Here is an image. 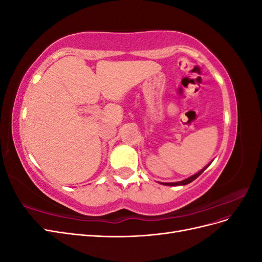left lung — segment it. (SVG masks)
<instances>
[{
  "mask_svg": "<svg viewBox=\"0 0 262 262\" xmlns=\"http://www.w3.org/2000/svg\"><path fill=\"white\" fill-rule=\"evenodd\" d=\"M211 163H212V162H211ZM211 163H209L207 166H204V167H203L201 170H199V171H198L196 173H194V175L188 177V178H187V179H185V180L177 181V182H160V184L165 185V186H185V185H188V184H190V182L193 181L194 179H196L198 177H199V176L201 175V173L209 167V166L211 165Z\"/></svg>",
  "mask_w": 262,
  "mask_h": 262,
  "instance_id": "left-lung-1",
  "label": "left lung"
}]
</instances>
